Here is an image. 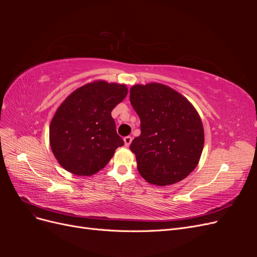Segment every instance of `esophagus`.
<instances>
[{"mask_svg": "<svg viewBox=\"0 0 257 257\" xmlns=\"http://www.w3.org/2000/svg\"><path fill=\"white\" fill-rule=\"evenodd\" d=\"M132 139H133V138H132L131 136H126V137H124V138H123V141H124V145H125L126 147H128V146L131 145V143H132Z\"/></svg>", "mask_w": 257, "mask_h": 257, "instance_id": "34e87169", "label": "esophagus"}]
</instances>
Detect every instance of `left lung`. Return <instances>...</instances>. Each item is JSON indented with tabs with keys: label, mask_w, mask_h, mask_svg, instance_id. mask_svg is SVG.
Instances as JSON below:
<instances>
[{
	"label": "left lung",
	"mask_w": 257,
	"mask_h": 257,
	"mask_svg": "<svg viewBox=\"0 0 257 257\" xmlns=\"http://www.w3.org/2000/svg\"><path fill=\"white\" fill-rule=\"evenodd\" d=\"M130 100L141 119V135L130 149L148 182L169 185L183 180L198 164L204 128L195 108L180 93L161 83L136 84Z\"/></svg>",
	"instance_id": "obj_1"
}]
</instances>
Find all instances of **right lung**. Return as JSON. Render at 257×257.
Listing matches in <instances>:
<instances>
[{
    "instance_id": "1",
    "label": "right lung",
    "mask_w": 257,
    "mask_h": 257,
    "mask_svg": "<svg viewBox=\"0 0 257 257\" xmlns=\"http://www.w3.org/2000/svg\"><path fill=\"white\" fill-rule=\"evenodd\" d=\"M126 94L124 84L95 81L67 96L49 128L50 147L62 167L77 176H91L107 165L124 145L111 111Z\"/></svg>"
}]
</instances>
